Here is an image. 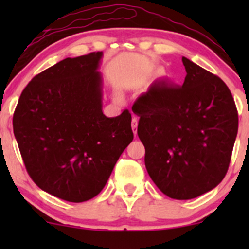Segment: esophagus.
<instances>
[{
	"label": "esophagus",
	"instance_id": "1",
	"mask_svg": "<svg viewBox=\"0 0 249 249\" xmlns=\"http://www.w3.org/2000/svg\"><path fill=\"white\" fill-rule=\"evenodd\" d=\"M131 126H132L133 133L137 134V127H138V117L136 115H133L132 117V123H131Z\"/></svg>",
	"mask_w": 249,
	"mask_h": 249
}]
</instances>
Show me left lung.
Here are the masks:
<instances>
[{
	"label": "left lung",
	"mask_w": 249,
	"mask_h": 249,
	"mask_svg": "<svg viewBox=\"0 0 249 249\" xmlns=\"http://www.w3.org/2000/svg\"><path fill=\"white\" fill-rule=\"evenodd\" d=\"M182 63L184 84H154L132 107L148 176L177 200L196 198L221 182L239 126L225 82L186 57Z\"/></svg>",
	"instance_id": "8db88e82"
}]
</instances>
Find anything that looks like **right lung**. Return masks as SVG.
Returning <instances> with one entry per match:
<instances>
[{
	"mask_svg": "<svg viewBox=\"0 0 249 249\" xmlns=\"http://www.w3.org/2000/svg\"><path fill=\"white\" fill-rule=\"evenodd\" d=\"M102 56L65 58L42 71L14 112V134L30 178L65 201H87L101 192L133 139L128 110L113 118L102 111Z\"/></svg>",
	"mask_w": 249,
	"mask_h": 249,
	"instance_id": "obj_1",
	"label": "right lung"
}]
</instances>
